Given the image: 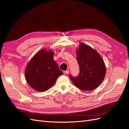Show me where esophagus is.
<instances>
[{"label": "esophagus", "instance_id": "34e87169", "mask_svg": "<svg viewBox=\"0 0 129 129\" xmlns=\"http://www.w3.org/2000/svg\"><path fill=\"white\" fill-rule=\"evenodd\" d=\"M69 71H63V73L64 74H66V75H67V74H69Z\"/></svg>", "mask_w": 129, "mask_h": 129}]
</instances>
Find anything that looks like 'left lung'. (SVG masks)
Returning <instances> with one entry per match:
<instances>
[{"label": "left lung", "instance_id": "obj_1", "mask_svg": "<svg viewBox=\"0 0 129 129\" xmlns=\"http://www.w3.org/2000/svg\"><path fill=\"white\" fill-rule=\"evenodd\" d=\"M76 54L80 73L75 77L70 75V79L82 90L95 89L103 81L106 73L102 58L95 50L83 43L80 44Z\"/></svg>", "mask_w": 129, "mask_h": 129}]
</instances>
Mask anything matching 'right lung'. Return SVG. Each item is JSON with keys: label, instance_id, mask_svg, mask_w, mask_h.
Wrapping results in <instances>:
<instances>
[{"label": "right lung", "instance_id": "right-lung-1", "mask_svg": "<svg viewBox=\"0 0 129 129\" xmlns=\"http://www.w3.org/2000/svg\"><path fill=\"white\" fill-rule=\"evenodd\" d=\"M52 51L42 49L35 55L27 64L25 77L27 83L34 90L45 91L54 84L63 72L53 60Z\"/></svg>", "mask_w": 129, "mask_h": 129}]
</instances>
